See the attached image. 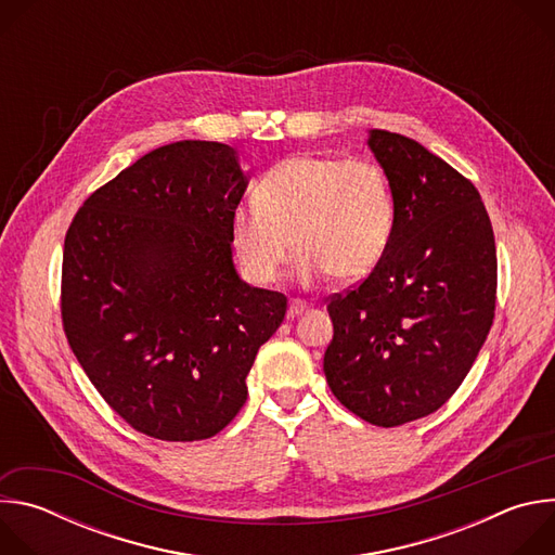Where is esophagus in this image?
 Segmentation results:
<instances>
[{
	"label": "esophagus",
	"instance_id": "esophagus-1",
	"mask_svg": "<svg viewBox=\"0 0 555 555\" xmlns=\"http://www.w3.org/2000/svg\"><path fill=\"white\" fill-rule=\"evenodd\" d=\"M309 307H311V305H309V302H305V300H298V298H296V300H292V302H289V307H287V319H289V321L298 319V315H300V313H305Z\"/></svg>",
	"mask_w": 555,
	"mask_h": 555
}]
</instances>
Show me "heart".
I'll list each match as a JSON object with an SVG mask.
<instances>
[{
	"instance_id": "obj_1",
	"label": "heart",
	"mask_w": 555,
	"mask_h": 555,
	"mask_svg": "<svg viewBox=\"0 0 555 555\" xmlns=\"http://www.w3.org/2000/svg\"><path fill=\"white\" fill-rule=\"evenodd\" d=\"M392 215L390 184L377 165L292 155L259 180L255 208L232 212L230 242L248 279L261 285L279 279L292 246L305 285L325 274L356 281L382 259Z\"/></svg>"
}]
</instances>
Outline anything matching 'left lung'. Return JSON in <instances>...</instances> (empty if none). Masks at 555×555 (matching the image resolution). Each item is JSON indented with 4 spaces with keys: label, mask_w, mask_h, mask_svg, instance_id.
Segmentation results:
<instances>
[{
    "label": "left lung",
    "mask_w": 555,
    "mask_h": 555,
    "mask_svg": "<svg viewBox=\"0 0 555 555\" xmlns=\"http://www.w3.org/2000/svg\"><path fill=\"white\" fill-rule=\"evenodd\" d=\"M369 149L392 193L373 272L327 311L325 377L343 406L382 428L441 409L477 360L496 307L494 230L479 191L420 142L384 129Z\"/></svg>",
    "instance_id": "left-lung-1"
}]
</instances>
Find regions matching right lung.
I'll list each match as a JSON object with an SVG mask.
<instances>
[{
  "label": "right lung",
  "mask_w": 555,
  "mask_h": 555,
  "mask_svg": "<svg viewBox=\"0 0 555 555\" xmlns=\"http://www.w3.org/2000/svg\"><path fill=\"white\" fill-rule=\"evenodd\" d=\"M246 186L232 146L182 140L94 191L67 228V343L103 400L153 439L225 428L285 319L287 298L248 285L232 263L230 221Z\"/></svg>",
  "instance_id": "1"
}]
</instances>
